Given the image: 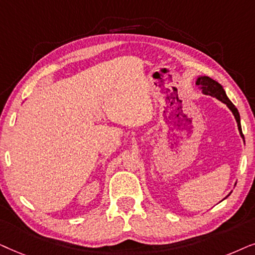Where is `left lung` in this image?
<instances>
[{
    "mask_svg": "<svg viewBox=\"0 0 255 255\" xmlns=\"http://www.w3.org/2000/svg\"><path fill=\"white\" fill-rule=\"evenodd\" d=\"M197 86H198L199 90L202 91L204 94H209V96H211L213 98H217V99L222 101V103L226 104V106L230 108L231 111H232V113L234 115V118H236L237 120V124H238V129L240 131V135H242L243 138L244 137V134H243V130H242V125H240V115H239V112L237 110V107L234 106V105L231 103V100L227 98L225 91H224V88L222 85L219 83H217L216 80L211 79V78L209 77H199L198 79L196 81ZM245 141V140H244Z\"/></svg>",
    "mask_w": 255,
    "mask_h": 255,
    "instance_id": "obj_1",
    "label": "left lung"
}]
</instances>
